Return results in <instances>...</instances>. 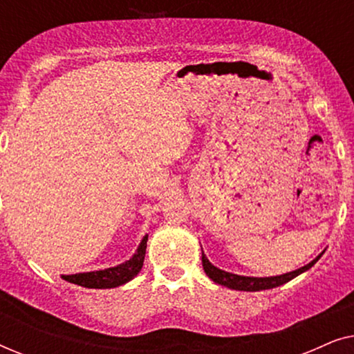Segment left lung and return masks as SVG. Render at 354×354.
<instances>
[{
	"label": "left lung",
	"mask_w": 354,
	"mask_h": 354,
	"mask_svg": "<svg viewBox=\"0 0 354 354\" xmlns=\"http://www.w3.org/2000/svg\"><path fill=\"white\" fill-rule=\"evenodd\" d=\"M322 254H324V251L317 256L316 259H313L311 263L303 266V268L293 270V272L275 275V277H245V275H236V274H232V272H225V270H222L219 268H216V266H212L209 263V259L206 258L205 253L201 254V261H203V269H205L206 275L212 280V282L224 285V287L232 288V290H243V292H259V290H269V288L279 287V285H283V283L290 282V280L297 277V275L306 272L308 269H311L313 266L316 264L319 259H321Z\"/></svg>",
	"instance_id": "left-lung-1"
}]
</instances>
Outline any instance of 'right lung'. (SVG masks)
<instances>
[{
    "mask_svg": "<svg viewBox=\"0 0 354 354\" xmlns=\"http://www.w3.org/2000/svg\"><path fill=\"white\" fill-rule=\"evenodd\" d=\"M147 241H148V235H145L142 243H140L132 258L125 261L122 264L115 266V268H108L104 270H93V272L62 275V279L85 288H114V287H119V285L127 283L129 280H132L135 275L142 270L145 253H147Z\"/></svg>",
    "mask_w": 354,
    "mask_h": 354,
    "instance_id": "add662e5",
    "label": "right lung"
}]
</instances>
